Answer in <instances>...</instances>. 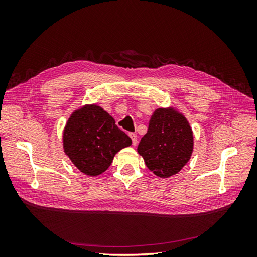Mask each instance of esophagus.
Wrapping results in <instances>:
<instances>
[{"instance_id": "34e87169", "label": "esophagus", "mask_w": 257, "mask_h": 257, "mask_svg": "<svg viewBox=\"0 0 257 257\" xmlns=\"http://www.w3.org/2000/svg\"><path fill=\"white\" fill-rule=\"evenodd\" d=\"M130 137L132 138V143H133V146L137 145V135L135 133H130Z\"/></svg>"}]
</instances>
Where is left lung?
Here are the masks:
<instances>
[{
	"mask_svg": "<svg viewBox=\"0 0 257 257\" xmlns=\"http://www.w3.org/2000/svg\"><path fill=\"white\" fill-rule=\"evenodd\" d=\"M194 139L190 123L174 107L158 108L137 151L154 175L168 178L178 174L191 159Z\"/></svg>",
	"mask_w": 257,
	"mask_h": 257,
	"instance_id": "left-lung-1",
	"label": "left lung"
}]
</instances>
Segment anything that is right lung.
<instances>
[{"mask_svg":"<svg viewBox=\"0 0 257 257\" xmlns=\"http://www.w3.org/2000/svg\"><path fill=\"white\" fill-rule=\"evenodd\" d=\"M132 145V139L115 125L112 116L95 104L84 105L69 116L63 131V149L81 173L103 174L114 155Z\"/></svg>","mask_w":257,"mask_h":257,"instance_id":"right-lung-1","label":"right lung"}]
</instances>
